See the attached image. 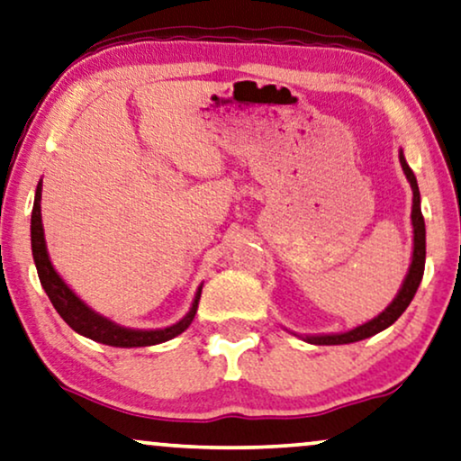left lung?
<instances>
[{"label": "left lung", "mask_w": 461, "mask_h": 461, "mask_svg": "<svg viewBox=\"0 0 461 461\" xmlns=\"http://www.w3.org/2000/svg\"><path fill=\"white\" fill-rule=\"evenodd\" d=\"M401 164H402L404 175H407V179L411 183V187H413V211H411V219H413V261H411L409 274L402 282L401 293H398L394 302H392L377 318H373L371 322L360 324V327H356L341 335L305 337V341L316 343V346H341V343H354V341L366 339V337L375 335V333H379V330L388 329L390 324H394L398 318H401L402 312L409 308V303L413 302L417 286H420V282H421L423 267H426V223H423V214H421V206H420V187H417V179H415L413 170L409 168L402 151H401Z\"/></svg>", "instance_id": "8db88e82"}]
</instances>
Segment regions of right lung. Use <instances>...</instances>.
Listing matches in <instances>:
<instances>
[{"instance_id": "right-lung-1", "label": "right lung", "mask_w": 461, "mask_h": 461, "mask_svg": "<svg viewBox=\"0 0 461 461\" xmlns=\"http://www.w3.org/2000/svg\"><path fill=\"white\" fill-rule=\"evenodd\" d=\"M40 200H41V183L38 185V192H35L33 212H31V249H33V261H35V267H38L41 286H44V291L48 294V299L52 302L54 310L59 312L60 318H63V321L69 324L76 333L113 348H145V346H156V343L173 339V337L181 335L183 330L192 324L195 310H198L202 286L198 288V294H195L189 314L183 318L181 322H176L168 329H159V330L124 329V327H118V324H113L112 321H107V318L98 316L96 312H92L82 299L76 297V293L65 285L63 278L54 272L52 263L48 259L44 227H41Z\"/></svg>"}]
</instances>
